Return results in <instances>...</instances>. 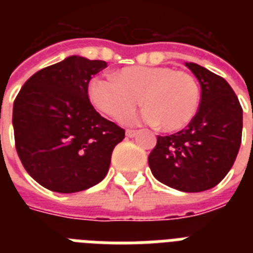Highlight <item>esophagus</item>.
Listing matches in <instances>:
<instances>
[{
  "label": "esophagus",
  "mask_w": 253,
  "mask_h": 253,
  "mask_svg": "<svg viewBox=\"0 0 253 253\" xmlns=\"http://www.w3.org/2000/svg\"><path fill=\"white\" fill-rule=\"evenodd\" d=\"M138 135V131L136 130H127L126 131V136H128V138H134V136H136Z\"/></svg>",
  "instance_id": "34e87169"
}]
</instances>
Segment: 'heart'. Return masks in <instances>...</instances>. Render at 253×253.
<instances>
[{"label": "heart", "instance_id": "b5f03b06", "mask_svg": "<svg viewBox=\"0 0 253 253\" xmlns=\"http://www.w3.org/2000/svg\"><path fill=\"white\" fill-rule=\"evenodd\" d=\"M93 106L111 118L134 109L140 99L147 106L123 115L125 125H158L176 131L188 125L200 106L201 91L196 79L167 65H132L114 76H95L87 85Z\"/></svg>", "mask_w": 253, "mask_h": 253}]
</instances>
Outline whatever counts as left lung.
I'll use <instances>...</instances> for the list:
<instances>
[{
    "mask_svg": "<svg viewBox=\"0 0 253 253\" xmlns=\"http://www.w3.org/2000/svg\"><path fill=\"white\" fill-rule=\"evenodd\" d=\"M185 65L200 83V107L186 128L158 136L148 164L169 188L198 193L214 188L231 169L242 143L243 110L224 79L196 63Z\"/></svg>",
    "mask_w": 253,
    "mask_h": 253,
    "instance_id": "1",
    "label": "left lung"
}]
</instances>
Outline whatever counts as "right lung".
<instances>
[{"instance_id":"right-lung-1","label":"right lung","mask_w":253,"mask_h":253,"mask_svg":"<svg viewBox=\"0 0 253 253\" xmlns=\"http://www.w3.org/2000/svg\"><path fill=\"white\" fill-rule=\"evenodd\" d=\"M106 61L73 55L30 77L13 106L15 148L30 176L56 193H76L105 178L125 130L95 111L91 76Z\"/></svg>"}]
</instances>
